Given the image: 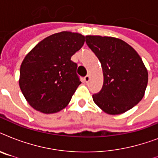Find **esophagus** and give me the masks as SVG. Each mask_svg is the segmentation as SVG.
<instances>
[{
    "instance_id": "obj_1",
    "label": "esophagus",
    "mask_w": 158,
    "mask_h": 158,
    "mask_svg": "<svg viewBox=\"0 0 158 158\" xmlns=\"http://www.w3.org/2000/svg\"><path fill=\"white\" fill-rule=\"evenodd\" d=\"M89 79H90V76H89V74H87L86 76L84 77V81L86 82V83H88V82L89 81Z\"/></svg>"
}]
</instances>
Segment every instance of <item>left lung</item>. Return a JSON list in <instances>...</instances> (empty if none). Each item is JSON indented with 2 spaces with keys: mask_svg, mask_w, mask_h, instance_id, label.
Masks as SVG:
<instances>
[{
  "mask_svg": "<svg viewBox=\"0 0 158 158\" xmlns=\"http://www.w3.org/2000/svg\"><path fill=\"white\" fill-rule=\"evenodd\" d=\"M88 47L98 58L103 85L93 95L105 112L118 115L139 102L148 84V70L136 51L124 41L111 37L86 36Z\"/></svg>",
  "mask_w": 158,
  "mask_h": 158,
  "instance_id": "1",
  "label": "left lung"
}]
</instances>
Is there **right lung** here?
Here are the masks:
<instances>
[{
  "label": "right lung",
  "instance_id": "1",
  "mask_svg": "<svg viewBox=\"0 0 158 158\" xmlns=\"http://www.w3.org/2000/svg\"><path fill=\"white\" fill-rule=\"evenodd\" d=\"M84 43L79 33L60 32L41 41L23 59L19 87L35 110L51 114L68 105L81 84L78 65L70 59Z\"/></svg>",
  "mask_w": 158,
  "mask_h": 158
}]
</instances>
